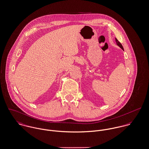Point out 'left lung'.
Masks as SVG:
<instances>
[{
  "mask_svg": "<svg viewBox=\"0 0 149 149\" xmlns=\"http://www.w3.org/2000/svg\"><path fill=\"white\" fill-rule=\"evenodd\" d=\"M116 41L117 45L118 46H119V47L122 49V50H123V46H122V44H121V42H120L116 38Z\"/></svg>",
  "mask_w": 149,
  "mask_h": 149,
  "instance_id": "obj_1",
  "label": "left lung"
}]
</instances>
